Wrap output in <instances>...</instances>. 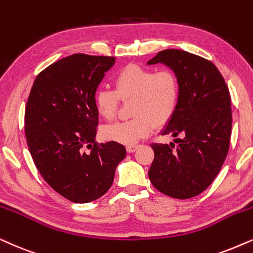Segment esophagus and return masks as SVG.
Listing matches in <instances>:
<instances>
[{
	"instance_id": "34e87169",
	"label": "esophagus",
	"mask_w": 253,
	"mask_h": 253,
	"mask_svg": "<svg viewBox=\"0 0 253 253\" xmlns=\"http://www.w3.org/2000/svg\"><path fill=\"white\" fill-rule=\"evenodd\" d=\"M137 145H128L127 146V152L128 153H133V152H135V150L137 149Z\"/></svg>"
}]
</instances>
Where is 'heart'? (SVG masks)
<instances>
[{
    "instance_id": "heart-1",
    "label": "heart",
    "mask_w": 253,
    "mask_h": 253,
    "mask_svg": "<svg viewBox=\"0 0 253 253\" xmlns=\"http://www.w3.org/2000/svg\"><path fill=\"white\" fill-rule=\"evenodd\" d=\"M113 89L100 88L94 94V107L99 117L111 121L117 117L120 100L129 103L132 118L104 127L105 139L125 145L134 143L149 134L154 124L168 123L176 108L180 86L170 70L154 71L145 66L128 64L113 77Z\"/></svg>"
}]
</instances>
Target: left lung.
<instances>
[{
    "label": "left lung",
    "mask_w": 253,
    "mask_h": 253,
    "mask_svg": "<svg viewBox=\"0 0 253 253\" xmlns=\"http://www.w3.org/2000/svg\"><path fill=\"white\" fill-rule=\"evenodd\" d=\"M164 63L174 70L180 95L162 135L175 143H152L154 160L148 176L160 193L185 200L197 196L212 183L230 147L231 98L215 64L183 50L160 51L149 65Z\"/></svg>",
    "instance_id": "1"
}]
</instances>
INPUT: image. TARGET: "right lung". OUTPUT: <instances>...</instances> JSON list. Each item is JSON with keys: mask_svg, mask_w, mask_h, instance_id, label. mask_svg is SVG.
I'll list each match as a JSON object with an SVG mask.
<instances>
[{"mask_svg": "<svg viewBox=\"0 0 253 253\" xmlns=\"http://www.w3.org/2000/svg\"><path fill=\"white\" fill-rule=\"evenodd\" d=\"M114 60L85 53L59 59L38 73L25 105L24 132L35 165L46 183L71 202L103 196L126 156L116 141L94 142V94Z\"/></svg>", "mask_w": 253, "mask_h": 253, "instance_id": "obj_1", "label": "right lung"}]
</instances>
